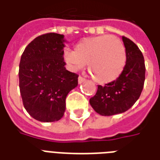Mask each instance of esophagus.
<instances>
[{
    "mask_svg": "<svg viewBox=\"0 0 160 160\" xmlns=\"http://www.w3.org/2000/svg\"><path fill=\"white\" fill-rule=\"evenodd\" d=\"M86 81V80L84 79L83 77L81 76H79V78H78V83L79 84H82L83 82H85Z\"/></svg>",
    "mask_w": 160,
    "mask_h": 160,
    "instance_id": "esophagus-1",
    "label": "esophagus"
}]
</instances>
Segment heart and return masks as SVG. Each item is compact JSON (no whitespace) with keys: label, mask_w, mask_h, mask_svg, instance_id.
<instances>
[{"label":"heart","mask_w":160,"mask_h":160,"mask_svg":"<svg viewBox=\"0 0 160 160\" xmlns=\"http://www.w3.org/2000/svg\"><path fill=\"white\" fill-rule=\"evenodd\" d=\"M126 59L122 41L109 35L84 38L75 45L74 51L66 49L63 52V60L72 69H82L88 64L89 73L100 84L117 80L123 71Z\"/></svg>","instance_id":"obj_1"}]
</instances>
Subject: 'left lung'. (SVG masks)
Returning <instances> with one entry per match:
<instances>
[{"mask_svg": "<svg viewBox=\"0 0 160 160\" xmlns=\"http://www.w3.org/2000/svg\"><path fill=\"white\" fill-rule=\"evenodd\" d=\"M126 49V65L120 76L105 86H98L90 104L101 116L120 114L130 109L141 96L144 87V57L133 41L122 37Z\"/></svg>", "mask_w": 160, "mask_h": 160, "instance_id": "8db88e82", "label": "left lung"}]
</instances>
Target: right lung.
I'll return each instance as SVG.
<instances>
[{
	"instance_id": "add662e5",
	"label": "right lung",
	"mask_w": 160,
	"mask_h": 160,
	"mask_svg": "<svg viewBox=\"0 0 160 160\" xmlns=\"http://www.w3.org/2000/svg\"><path fill=\"white\" fill-rule=\"evenodd\" d=\"M67 41L58 33L38 37L27 45L19 62V90L26 111L34 119L56 122L66 110V98L78 86L79 75L63 60Z\"/></svg>"
}]
</instances>
